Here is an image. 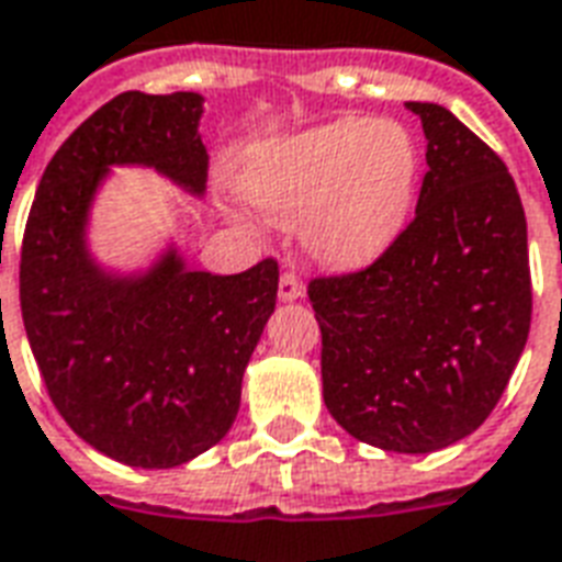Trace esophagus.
Listing matches in <instances>:
<instances>
[{"label":"esophagus","instance_id":"esophagus-1","mask_svg":"<svg viewBox=\"0 0 562 562\" xmlns=\"http://www.w3.org/2000/svg\"><path fill=\"white\" fill-rule=\"evenodd\" d=\"M277 294H280V301H297V297H303V285L301 280H297V273H292V270H282Z\"/></svg>","mask_w":562,"mask_h":562}]
</instances>
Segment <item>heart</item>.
<instances>
[{"instance_id": "obj_1", "label": "heart", "mask_w": 562, "mask_h": 562, "mask_svg": "<svg viewBox=\"0 0 562 562\" xmlns=\"http://www.w3.org/2000/svg\"><path fill=\"white\" fill-rule=\"evenodd\" d=\"M419 184V145L398 122L342 119L273 145L244 190L280 226L334 268L381 256L408 223Z\"/></svg>"}]
</instances>
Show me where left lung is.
<instances>
[{"label": "left lung", "instance_id": "8db88e82", "mask_svg": "<svg viewBox=\"0 0 562 562\" xmlns=\"http://www.w3.org/2000/svg\"><path fill=\"white\" fill-rule=\"evenodd\" d=\"M417 214L372 265L310 280L324 405L351 438L435 452L480 429L533 313L527 220L506 164L438 103Z\"/></svg>", "mask_w": 562, "mask_h": 562}]
</instances>
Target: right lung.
I'll return each mask as SVG.
<instances>
[{"label":"right lung","instance_id":"obj_1","mask_svg":"<svg viewBox=\"0 0 562 562\" xmlns=\"http://www.w3.org/2000/svg\"><path fill=\"white\" fill-rule=\"evenodd\" d=\"M196 91H124L70 133L41 176L20 249V310L53 405L94 450L176 468L223 440L277 306L280 268L217 277L169 249L139 277L89 256L86 223L110 166H151L202 196Z\"/></svg>","mask_w":562,"mask_h":562}]
</instances>
